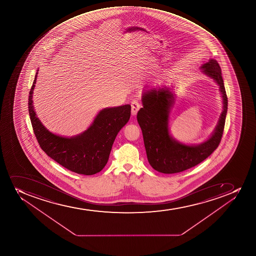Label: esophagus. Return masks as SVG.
<instances>
[{
	"mask_svg": "<svg viewBox=\"0 0 256 256\" xmlns=\"http://www.w3.org/2000/svg\"><path fill=\"white\" fill-rule=\"evenodd\" d=\"M142 106V104L140 102V101H138V100H134L132 102V104H131V106H132V115H136L137 114L138 112L140 110V108Z\"/></svg>",
	"mask_w": 256,
	"mask_h": 256,
	"instance_id": "obj_1",
	"label": "esophagus"
}]
</instances>
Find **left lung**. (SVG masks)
I'll use <instances>...</instances> for the list:
<instances>
[{
	"label": "left lung",
	"instance_id": "left-lung-1",
	"mask_svg": "<svg viewBox=\"0 0 256 256\" xmlns=\"http://www.w3.org/2000/svg\"><path fill=\"white\" fill-rule=\"evenodd\" d=\"M204 72L214 79L223 95L224 110L216 131L210 140L197 146H187L172 140L168 128V118L174 96L168 89L151 90L142 96L144 106L137 119L142 130L148 160L155 170L175 174L194 167L206 160L218 147L223 136L228 98L224 85L220 66L214 59L202 65Z\"/></svg>",
	"mask_w": 256,
	"mask_h": 256
}]
</instances>
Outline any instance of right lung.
<instances>
[{"label": "right lung", "mask_w": 256, "mask_h": 256, "mask_svg": "<svg viewBox=\"0 0 256 256\" xmlns=\"http://www.w3.org/2000/svg\"><path fill=\"white\" fill-rule=\"evenodd\" d=\"M32 86L29 92L28 110L33 132L40 148L59 164L78 174L92 175L106 164L116 134L128 122L131 106L102 110L88 130L76 137L62 138L46 130L36 116L32 106Z\"/></svg>", "instance_id": "1"}]
</instances>
